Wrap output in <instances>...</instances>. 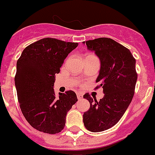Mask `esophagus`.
<instances>
[{"label":"esophagus","instance_id":"1","mask_svg":"<svg viewBox=\"0 0 155 155\" xmlns=\"http://www.w3.org/2000/svg\"><path fill=\"white\" fill-rule=\"evenodd\" d=\"M77 97H78V99H79V100L82 99L83 98V94H82V93H77Z\"/></svg>","mask_w":155,"mask_h":155}]
</instances>
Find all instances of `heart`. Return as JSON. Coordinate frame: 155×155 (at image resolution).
Returning a JSON list of instances; mask_svg holds the SVG:
<instances>
[{"label": "heart", "mask_w": 155, "mask_h": 155, "mask_svg": "<svg viewBox=\"0 0 155 155\" xmlns=\"http://www.w3.org/2000/svg\"><path fill=\"white\" fill-rule=\"evenodd\" d=\"M88 56H94V55H92V54H89V55H88Z\"/></svg>", "instance_id": "1"}]
</instances>
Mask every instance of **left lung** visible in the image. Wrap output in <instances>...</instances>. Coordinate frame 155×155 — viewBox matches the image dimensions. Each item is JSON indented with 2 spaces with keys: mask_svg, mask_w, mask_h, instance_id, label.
<instances>
[{
  "mask_svg": "<svg viewBox=\"0 0 155 155\" xmlns=\"http://www.w3.org/2000/svg\"><path fill=\"white\" fill-rule=\"evenodd\" d=\"M100 59L101 67L96 80L103 88L104 97L97 101L88 93L84 95L90 103L83 114L88 131L98 133L115 125L133 100L137 74L136 60L129 49L110 38H97L83 42Z\"/></svg>",
  "mask_w": 155,
  "mask_h": 155,
  "instance_id": "obj_1",
  "label": "left lung"
}]
</instances>
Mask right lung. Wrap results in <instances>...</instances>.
<instances>
[{"label": "right lung", "mask_w": 155, "mask_h": 155, "mask_svg": "<svg viewBox=\"0 0 155 155\" xmlns=\"http://www.w3.org/2000/svg\"><path fill=\"white\" fill-rule=\"evenodd\" d=\"M78 43L44 38L23 49L17 62L15 83L23 116L40 132L56 134L65 127L66 116L78 101L75 92L59 93L54 85L55 74Z\"/></svg>", "instance_id": "add662e5"}]
</instances>
